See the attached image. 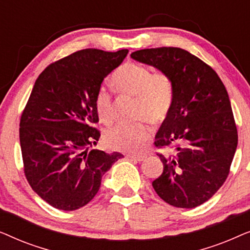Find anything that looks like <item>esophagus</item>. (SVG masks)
I'll use <instances>...</instances> for the list:
<instances>
[{
	"label": "esophagus",
	"mask_w": 250,
	"mask_h": 250,
	"mask_svg": "<svg viewBox=\"0 0 250 250\" xmlns=\"http://www.w3.org/2000/svg\"><path fill=\"white\" fill-rule=\"evenodd\" d=\"M126 157L131 160H135V162H142L146 158L145 155H127Z\"/></svg>",
	"instance_id": "34e87169"
}]
</instances>
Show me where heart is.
<instances>
[{
  "label": "heart",
  "mask_w": 250,
  "mask_h": 250,
  "mask_svg": "<svg viewBox=\"0 0 250 250\" xmlns=\"http://www.w3.org/2000/svg\"><path fill=\"white\" fill-rule=\"evenodd\" d=\"M111 83L117 93L135 97L134 118L158 124L165 121L172 107L174 83L164 70L152 71L145 64L125 62L111 76ZM99 119L110 124L115 119V99L110 90L100 87L94 99ZM151 129L146 122L117 124L104 133V142L110 149L134 152L150 138Z\"/></svg>",
  "instance_id": "1"
}]
</instances>
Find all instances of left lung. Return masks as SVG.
Instances as JSON below:
<instances>
[{"label":"left lung","mask_w":250,"mask_h":250,"mask_svg":"<svg viewBox=\"0 0 250 250\" xmlns=\"http://www.w3.org/2000/svg\"><path fill=\"white\" fill-rule=\"evenodd\" d=\"M131 57L166 71L174 83L172 107L153 142L174 151L157 152L164 169L153 189L174 207L199 206L223 186L237 149L227 88L209 64L180 47L139 50Z\"/></svg>","instance_id":"left-lung-1"}]
</instances>
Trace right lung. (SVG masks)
<instances>
[{
  "mask_svg": "<svg viewBox=\"0 0 250 250\" xmlns=\"http://www.w3.org/2000/svg\"><path fill=\"white\" fill-rule=\"evenodd\" d=\"M128 50L77 51L49 64L34 84L20 117L23 173L51 206L76 210L93 199L101 179L124 157L88 148L100 131L94 99L104 78Z\"/></svg>",
  "mask_w": 250,
  "mask_h": 250,
  "instance_id": "add662e5",
  "label": "right lung"
}]
</instances>
